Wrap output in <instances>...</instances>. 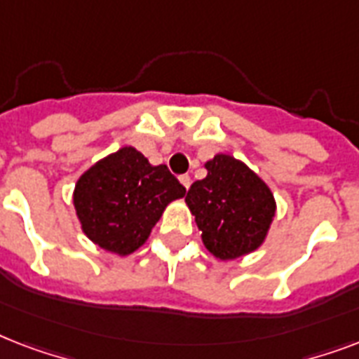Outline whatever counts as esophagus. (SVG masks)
<instances>
[{"instance_id": "1", "label": "esophagus", "mask_w": 359, "mask_h": 359, "mask_svg": "<svg viewBox=\"0 0 359 359\" xmlns=\"http://www.w3.org/2000/svg\"><path fill=\"white\" fill-rule=\"evenodd\" d=\"M179 180H180V184L184 186L186 190H188V188H190V184H191V179H190V175H180V177H179Z\"/></svg>"}]
</instances>
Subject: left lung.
I'll use <instances>...</instances> for the list:
<instances>
[{
  "mask_svg": "<svg viewBox=\"0 0 359 359\" xmlns=\"http://www.w3.org/2000/svg\"><path fill=\"white\" fill-rule=\"evenodd\" d=\"M205 168L207 177L186 194L205 248L224 261L257 250L276 214L270 188L229 154L214 156Z\"/></svg>",
  "mask_w": 359,
  "mask_h": 359,
  "instance_id": "obj_1",
  "label": "left lung"
}]
</instances>
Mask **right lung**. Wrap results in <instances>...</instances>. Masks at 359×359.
<instances>
[{"instance_id": "obj_1", "label": "right lung", "mask_w": 359, "mask_h": 359, "mask_svg": "<svg viewBox=\"0 0 359 359\" xmlns=\"http://www.w3.org/2000/svg\"><path fill=\"white\" fill-rule=\"evenodd\" d=\"M184 194L168 165H151L134 147H123L81 175L74 207L95 244L128 255L145 244L168 203Z\"/></svg>"}]
</instances>
